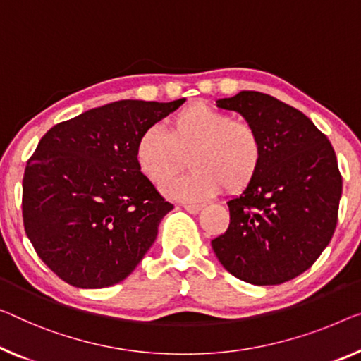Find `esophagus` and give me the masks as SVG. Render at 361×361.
Returning <instances> with one entry per match:
<instances>
[{"label":"esophagus","instance_id":"34e87169","mask_svg":"<svg viewBox=\"0 0 361 361\" xmlns=\"http://www.w3.org/2000/svg\"><path fill=\"white\" fill-rule=\"evenodd\" d=\"M183 209L190 214H197L202 209V204H183Z\"/></svg>","mask_w":361,"mask_h":361}]
</instances>
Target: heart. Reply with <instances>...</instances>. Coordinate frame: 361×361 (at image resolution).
Wrapping results in <instances>:
<instances>
[{
  "label": "heart",
  "instance_id": "obj_1",
  "mask_svg": "<svg viewBox=\"0 0 361 361\" xmlns=\"http://www.w3.org/2000/svg\"><path fill=\"white\" fill-rule=\"evenodd\" d=\"M262 141L248 121L233 120L204 102H192L171 116L169 133L144 129L136 142V162L154 185H164L185 165L191 170L166 183L164 192L180 201H204L225 188L238 191L250 185L262 162Z\"/></svg>",
  "mask_w": 361,
  "mask_h": 361
}]
</instances>
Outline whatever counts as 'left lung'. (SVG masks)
Masks as SVG:
<instances>
[{
    "label": "left lung",
    "instance_id": "1",
    "mask_svg": "<svg viewBox=\"0 0 361 361\" xmlns=\"http://www.w3.org/2000/svg\"><path fill=\"white\" fill-rule=\"evenodd\" d=\"M259 133L262 162L227 202V232L211 241L227 271L252 285H279L310 269L334 235L342 175L329 139L274 97L241 90L217 100Z\"/></svg>",
    "mask_w": 361,
    "mask_h": 361
}]
</instances>
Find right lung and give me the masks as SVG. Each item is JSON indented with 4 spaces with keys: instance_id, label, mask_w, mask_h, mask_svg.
I'll return each instance as SVG.
<instances>
[{
    "instance_id": "add662e5",
    "label": "right lung",
    "mask_w": 361,
    "mask_h": 361,
    "mask_svg": "<svg viewBox=\"0 0 361 361\" xmlns=\"http://www.w3.org/2000/svg\"><path fill=\"white\" fill-rule=\"evenodd\" d=\"M185 100H118L58 123L40 139L24 171V228L61 281L110 287L152 246L173 206L139 170L136 142Z\"/></svg>"
}]
</instances>
